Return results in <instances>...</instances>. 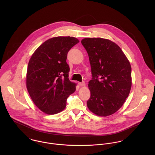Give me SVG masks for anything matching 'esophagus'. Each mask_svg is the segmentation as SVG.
Instances as JSON below:
<instances>
[{
  "label": "esophagus",
  "mask_w": 155,
  "mask_h": 155,
  "mask_svg": "<svg viewBox=\"0 0 155 155\" xmlns=\"http://www.w3.org/2000/svg\"><path fill=\"white\" fill-rule=\"evenodd\" d=\"M78 84H79V86H85V82L84 81H83L82 82H79Z\"/></svg>",
  "instance_id": "34e87169"
}]
</instances>
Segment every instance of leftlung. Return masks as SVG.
<instances>
[{
    "mask_svg": "<svg viewBox=\"0 0 155 155\" xmlns=\"http://www.w3.org/2000/svg\"><path fill=\"white\" fill-rule=\"evenodd\" d=\"M81 43L88 54L92 77L87 106L98 116H109L122 106L130 92V63L120 48L110 40L85 38Z\"/></svg>",
    "mask_w": 155,
    "mask_h": 155,
    "instance_id": "left-lung-1",
    "label": "left lung"
}]
</instances>
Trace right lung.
<instances>
[{"instance_id":"1","label":"right lung","mask_w":155,"mask_h":155,"mask_svg":"<svg viewBox=\"0 0 155 155\" xmlns=\"http://www.w3.org/2000/svg\"><path fill=\"white\" fill-rule=\"evenodd\" d=\"M79 42L73 37H55L41 45L28 62L26 85L35 105L48 114H57L66 107L67 99L76 91L68 79L67 53Z\"/></svg>"}]
</instances>
